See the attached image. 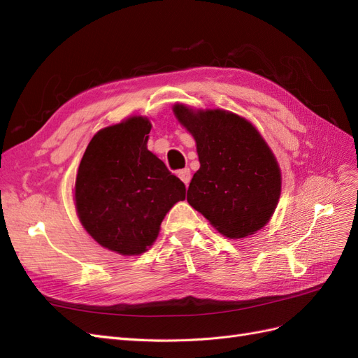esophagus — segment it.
Returning a JSON list of instances; mask_svg holds the SVG:
<instances>
[{
	"label": "esophagus",
	"instance_id": "34e87169",
	"mask_svg": "<svg viewBox=\"0 0 358 358\" xmlns=\"http://www.w3.org/2000/svg\"><path fill=\"white\" fill-rule=\"evenodd\" d=\"M178 176H179L180 180L188 187V183H189V180H191V170H189V169H182V170L178 171Z\"/></svg>",
	"mask_w": 358,
	"mask_h": 358
}]
</instances>
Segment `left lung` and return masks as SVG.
I'll list each match as a JSON object with an SVG mask.
<instances>
[{
    "mask_svg": "<svg viewBox=\"0 0 358 358\" xmlns=\"http://www.w3.org/2000/svg\"><path fill=\"white\" fill-rule=\"evenodd\" d=\"M197 143L200 169L187 200L221 234L242 239L262 230L280 196V170L255 127L225 110L173 107Z\"/></svg>",
    "mask_w": 358,
    "mask_h": 358,
    "instance_id": "8db88e82",
    "label": "left lung"
}]
</instances>
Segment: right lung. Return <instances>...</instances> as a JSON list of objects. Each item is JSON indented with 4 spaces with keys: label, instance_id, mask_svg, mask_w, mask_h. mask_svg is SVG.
Instances as JSON below:
<instances>
[{
    "label": "right lung",
    "instance_id": "right-lung-1",
    "mask_svg": "<svg viewBox=\"0 0 358 358\" xmlns=\"http://www.w3.org/2000/svg\"><path fill=\"white\" fill-rule=\"evenodd\" d=\"M150 122L133 116L100 129L86 148L74 187L76 210L95 242L138 255L155 242L185 185L148 150Z\"/></svg>",
    "mask_w": 358,
    "mask_h": 358
}]
</instances>
